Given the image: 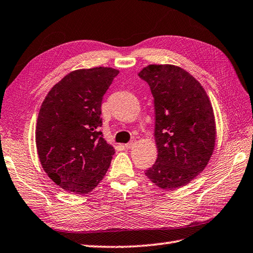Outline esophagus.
Segmentation results:
<instances>
[{
    "label": "esophagus",
    "instance_id": "34e87169",
    "mask_svg": "<svg viewBox=\"0 0 253 253\" xmlns=\"http://www.w3.org/2000/svg\"><path fill=\"white\" fill-rule=\"evenodd\" d=\"M134 144H135V141L134 140H131L130 143H127V144H126L125 145V147L126 148V149H130V148H132L133 146H134Z\"/></svg>",
    "mask_w": 253,
    "mask_h": 253
}]
</instances>
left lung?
<instances>
[{"instance_id": "1", "label": "left lung", "mask_w": 253, "mask_h": 253, "mask_svg": "<svg viewBox=\"0 0 253 253\" xmlns=\"http://www.w3.org/2000/svg\"><path fill=\"white\" fill-rule=\"evenodd\" d=\"M138 76L149 84L155 103L158 158L146 176L161 189L186 186L211 159L215 125L201 84L174 65H148Z\"/></svg>"}]
</instances>
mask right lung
<instances>
[{"label":"right lung","instance_id":"right-lung-1","mask_svg":"<svg viewBox=\"0 0 253 253\" xmlns=\"http://www.w3.org/2000/svg\"><path fill=\"white\" fill-rule=\"evenodd\" d=\"M119 72L110 67L74 71L45 97L36 125L42 169L63 190L85 194L105 176L115 153L100 131L104 94Z\"/></svg>","mask_w":253,"mask_h":253}]
</instances>
